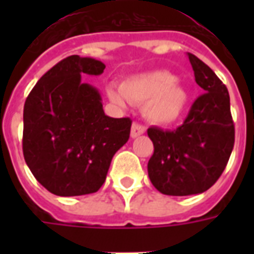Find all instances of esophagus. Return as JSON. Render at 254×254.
Wrapping results in <instances>:
<instances>
[{
	"label": "esophagus",
	"mask_w": 254,
	"mask_h": 254,
	"mask_svg": "<svg viewBox=\"0 0 254 254\" xmlns=\"http://www.w3.org/2000/svg\"><path fill=\"white\" fill-rule=\"evenodd\" d=\"M144 133H145V127H144L143 125H138V124L134 122L132 125V130H130V137L136 138L138 137V136L144 134Z\"/></svg>",
	"instance_id": "1"
}]
</instances>
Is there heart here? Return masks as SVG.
<instances>
[{"mask_svg":"<svg viewBox=\"0 0 254 254\" xmlns=\"http://www.w3.org/2000/svg\"><path fill=\"white\" fill-rule=\"evenodd\" d=\"M107 95L113 103L125 106L127 102L143 105L144 116L156 125H171L187 110L189 94L176 76L166 70L138 73L122 81L120 89L110 85Z\"/></svg>","mask_w":254,"mask_h":254,"instance_id":"obj_1","label":"heart"}]
</instances>
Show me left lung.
I'll use <instances>...</instances> for the list:
<instances>
[{"label":"left lung","mask_w":254,"mask_h":254,"mask_svg":"<svg viewBox=\"0 0 254 254\" xmlns=\"http://www.w3.org/2000/svg\"><path fill=\"white\" fill-rule=\"evenodd\" d=\"M196 83L205 94L191 106L176 130L149 127L154 155L148 162L152 185L167 196H190L208 190L222 176L234 147L230 96L211 67L188 53Z\"/></svg>","instance_id":"8db88e82"}]
</instances>
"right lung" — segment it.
Masks as SVG:
<instances>
[{"instance_id": "obj_1", "label": "right lung", "mask_w": 254, "mask_h": 254, "mask_svg": "<svg viewBox=\"0 0 254 254\" xmlns=\"http://www.w3.org/2000/svg\"><path fill=\"white\" fill-rule=\"evenodd\" d=\"M105 67L95 58H64L39 78L25 100V163L53 194L99 190L113 156L129 140L130 118L106 116L99 89L81 80V74L99 76Z\"/></svg>"}]
</instances>
